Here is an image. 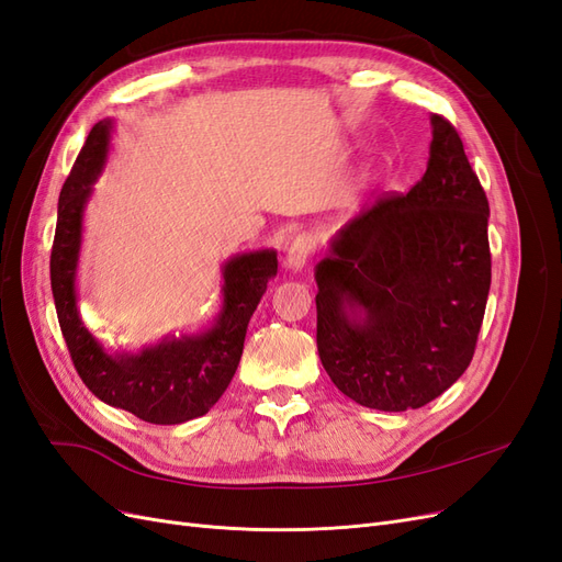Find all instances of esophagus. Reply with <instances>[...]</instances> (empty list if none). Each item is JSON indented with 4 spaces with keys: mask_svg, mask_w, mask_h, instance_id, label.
<instances>
[{
    "mask_svg": "<svg viewBox=\"0 0 562 562\" xmlns=\"http://www.w3.org/2000/svg\"><path fill=\"white\" fill-rule=\"evenodd\" d=\"M312 252H314L312 236H307V234L295 236L291 246H288V250H285V267L293 269V271H300L304 265L310 262Z\"/></svg>",
    "mask_w": 562,
    "mask_h": 562,
    "instance_id": "obj_1",
    "label": "esophagus"
}]
</instances>
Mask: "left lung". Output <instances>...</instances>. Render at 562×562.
Returning <instances> with one entry per match:
<instances>
[{"label": "left lung", "mask_w": 562, "mask_h": 562, "mask_svg": "<svg viewBox=\"0 0 562 562\" xmlns=\"http://www.w3.org/2000/svg\"><path fill=\"white\" fill-rule=\"evenodd\" d=\"M490 206L448 119L431 114L427 173L339 229L316 269V345L333 384L403 413L473 359L490 293Z\"/></svg>", "instance_id": "left-lung-1"}]
</instances>
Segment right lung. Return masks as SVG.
<instances>
[{"label": "right lung", "mask_w": 562, "mask_h": 562, "mask_svg": "<svg viewBox=\"0 0 562 562\" xmlns=\"http://www.w3.org/2000/svg\"><path fill=\"white\" fill-rule=\"evenodd\" d=\"M112 119L98 122L67 176L58 199L50 248V291L72 363L93 394L149 424H182L206 415L229 386L241 361L248 321L277 277V250L234 255L223 265V304L209 328L168 335L140 351H108L83 326L77 307V267L83 211L103 173Z\"/></svg>", "instance_id": "obj_1"}]
</instances>
